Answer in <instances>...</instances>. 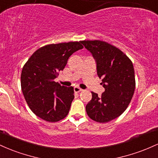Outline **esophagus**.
Masks as SVG:
<instances>
[{
	"instance_id": "1",
	"label": "esophagus",
	"mask_w": 158,
	"mask_h": 158,
	"mask_svg": "<svg viewBox=\"0 0 158 158\" xmlns=\"http://www.w3.org/2000/svg\"><path fill=\"white\" fill-rule=\"evenodd\" d=\"M74 91L75 92V93H80V92L83 91L82 89H81L78 86H74Z\"/></svg>"
}]
</instances>
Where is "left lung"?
<instances>
[{"mask_svg":"<svg viewBox=\"0 0 158 158\" xmlns=\"http://www.w3.org/2000/svg\"><path fill=\"white\" fill-rule=\"evenodd\" d=\"M81 43L93 54L105 89L102 96L92 92L86 113L94 121L108 122L122 115L131 101L136 86L134 65L121 50L107 42L84 40Z\"/></svg>","mask_w":158,"mask_h":158,"instance_id":"obj_1","label":"left lung"}]
</instances>
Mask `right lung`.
I'll return each instance as SVG.
<instances>
[{
	"instance_id": "obj_1",
	"label": "right lung",
	"mask_w": 158,
	"mask_h": 158,
	"mask_svg": "<svg viewBox=\"0 0 158 158\" xmlns=\"http://www.w3.org/2000/svg\"><path fill=\"white\" fill-rule=\"evenodd\" d=\"M80 42L51 44L40 48L24 64L21 86L30 109L38 117L56 122L68 115L74 98V88L54 81L68 59L83 48Z\"/></svg>"
}]
</instances>
